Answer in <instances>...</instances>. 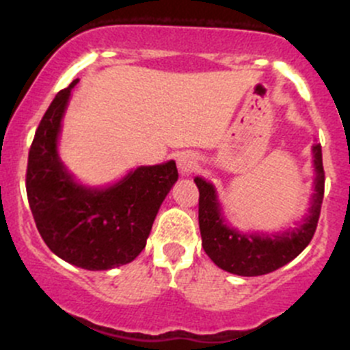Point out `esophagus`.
Instances as JSON below:
<instances>
[{"label": "esophagus", "mask_w": 350, "mask_h": 350, "mask_svg": "<svg viewBox=\"0 0 350 350\" xmlns=\"http://www.w3.org/2000/svg\"><path fill=\"white\" fill-rule=\"evenodd\" d=\"M178 167L181 174H189L196 169V157L189 152H183L178 157Z\"/></svg>", "instance_id": "1"}]
</instances>
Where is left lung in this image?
Masks as SVG:
<instances>
[{"label":"left lung","mask_w":350,"mask_h":350,"mask_svg":"<svg viewBox=\"0 0 350 350\" xmlns=\"http://www.w3.org/2000/svg\"><path fill=\"white\" fill-rule=\"evenodd\" d=\"M312 150L317 172L312 206L303 224L278 235L242 234L228 227L221 215L213 185L201 178H195L200 189L198 221H200L201 242L204 252L220 269L239 276H262L283 267L289 260L299 256L312 242L322 210L323 191H325L322 146L315 144Z\"/></svg>","instance_id":"8db88e82"}]
</instances>
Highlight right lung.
<instances>
[{
  "label": "right lung",
  "instance_id": "1",
  "mask_svg": "<svg viewBox=\"0 0 350 350\" xmlns=\"http://www.w3.org/2000/svg\"><path fill=\"white\" fill-rule=\"evenodd\" d=\"M72 81L55 94L35 132L27 196L38 234L72 266L107 271L129 264L146 247L162 201L178 181L174 161L142 165L105 189L77 185L57 154V137Z\"/></svg>",
  "mask_w": 350,
  "mask_h": 350
}]
</instances>
